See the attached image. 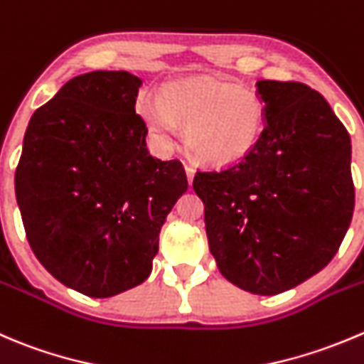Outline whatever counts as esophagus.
Here are the masks:
<instances>
[{"label": "esophagus", "mask_w": 364, "mask_h": 364, "mask_svg": "<svg viewBox=\"0 0 364 364\" xmlns=\"http://www.w3.org/2000/svg\"><path fill=\"white\" fill-rule=\"evenodd\" d=\"M185 172H186V178H188V183H190V185H192L193 176H196V171H193L192 165H185Z\"/></svg>", "instance_id": "34e87169"}]
</instances>
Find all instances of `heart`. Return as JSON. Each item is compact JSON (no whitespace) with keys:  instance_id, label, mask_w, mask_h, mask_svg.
Returning <instances> with one entry per match:
<instances>
[{"instance_id":"obj_1","label":"heart","mask_w":364,"mask_h":364,"mask_svg":"<svg viewBox=\"0 0 364 364\" xmlns=\"http://www.w3.org/2000/svg\"><path fill=\"white\" fill-rule=\"evenodd\" d=\"M136 110L151 136L168 149L186 126V146L199 160L229 165L256 147L264 124V105L256 90L229 81H172L161 97L140 94Z\"/></svg>"}]
</instances>
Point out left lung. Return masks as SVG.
Instances as JSON below:
<instances>
[{"label": "left lung", "mask_w": 364, "mask_h": 364, "mask_svg": "<svg viewBox=\"0 0 364 364\" xmlns=\"http://www.w3.org/2000/svg\"><path fill=\"white\" fill-rule=\"evenodd\" d=\"M264 128L231 165L199 171L208 243L222 276L256 295L304 283L334 257L354 211L350 136L322 94L257 81Z\"/></svg>", "instance_id": "1"}]
</instances>
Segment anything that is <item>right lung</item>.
Segmentation results:
<instances>
[{
	"instance_id": "right-lung-1",
	"label": "right lung",
	"mask_w": 364,
	"mask_h": 364,
	"mask_svg": "<svg viewBox=\"0 0 364 364\" xmlns=\"http://www.w3.org/2000/svg\"><path fill=\"white\" fill-rule=\"evenodd\" d=\"M142 80L94 70L67 81L24 133L16 197L31 250L55 279L107 299L153 270L160 229L186 192L181 161L147 151Z\"/></svg>"
}]
</instances>
